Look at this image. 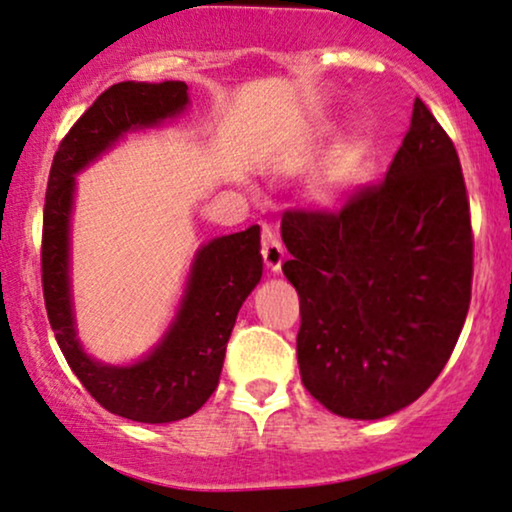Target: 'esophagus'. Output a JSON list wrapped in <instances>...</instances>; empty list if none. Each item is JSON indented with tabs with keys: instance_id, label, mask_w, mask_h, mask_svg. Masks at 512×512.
Segmentation results:
<instances>
[{
	"instance_id": "esophagus-1",
	"label": "esophagus",
	"mask_w": 512,
	"mask_h": 512,
	"mask_svg": "<svg viewBox=\"0 0 512 512\" xmlns=\"http://www.w3.org/2000/svg\"><path fill=\"white\" fill-rule=\"evenodd\" d=\"M262 257H264V264H267L269 272H281V264H283V257H286V250H283L281 240L274 236L272 231H264L262 236Z\"/></svg>"
}]
</instances>
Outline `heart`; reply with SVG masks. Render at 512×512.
Returning a JSON list of instances; mask_svg holds the SVG:
<instances>
[{
    "mask_svg": "<svg viewBox=\"0 0 512 512\" xmlns=\"http://www.w3.org/2000/svg\"><path fill=\"white\" fill-rule=\"evenodd\" d=\"M367 150H369V143L367 138H362V135H357V138L350 140V143L341 150V155H338L334 169H331L329 186H338V183L346 181V178L357 169V164L365 159Z\"/></svg>",
    "mask_w": 512,
    "mask_h": 512,
    "instance_id": "1",
    "label": "heart"
}]
</instances>
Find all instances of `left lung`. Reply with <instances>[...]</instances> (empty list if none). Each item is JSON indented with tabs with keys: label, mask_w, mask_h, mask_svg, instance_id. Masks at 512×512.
<instances>
[{
	"label": "left lung",
	"mask_w": 512,
	"mask_h": 512,
	"mask_svg": "<svg viewBox=\"0 0 512 512\" xmlns=\"http://www.w3.org/2000/svg\"><path fill=\"white\" fill-rule=\"evenodd\" d=\"M281 238L305 389L350 420L415 403L446 367L472 295L463 169L427 104L415 100L384 181L338 212L288 209Z\"/></svg>",
	"instance_id": "left-lung-1"
}]
</instances>
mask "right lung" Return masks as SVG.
Wrapping results in <instances>:
<instances>
[{
  "label": "right lung",
  "mask_w": 512,
  "mask_h": 512,
  "mask_svg": "<svg viewBox=\"0 0 512 512\" xmlns=\"http://www.w3.org/2000/svg\"><path fill=\"white\" fill-rule=\"evenodd\" d=\"M186 107L188 85L181 80L116 83L73 123L49 171L42 219V293L49 324L90 396L133 422H176L207 403L219 384L240 305L262 279L260 226L214 238L197 250L174 322L150 353L116 367L92 360L80 346L71 300L76 174L126 133L159 126Z\"/></svg>",
  "instance_id": "right-lung-1"
}]
</instances>
